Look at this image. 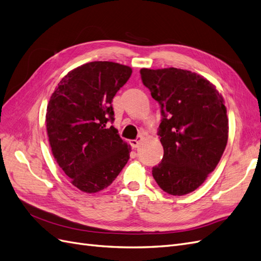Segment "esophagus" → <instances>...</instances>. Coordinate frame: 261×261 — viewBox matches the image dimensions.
Wrapping results in <instances>:
<instances>
[{
  "mask_svg": "<svg viewBox=\"0 0 261 261\" xmlns=\"http://www.w3.org/2000/svg\"><path fill=\"white\" fill-rule=\"evenodd\" d=\"M140 141H141V139H140V138H138V139L130 140L129 143H130V145H132V147H133L134 149H136V148H138V147H139V145H140Z\"/></svg>",
  "mask_w": 261,
  "mask_h": 261,
  "instance_id": "esophagus-1",
  "label": "esophagus"
}]
</instances>
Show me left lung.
<instances>
[{"label":"left lung","mask_w":261,"mask_h":261,"mask_svg":"<svg viewBox=\"0 0 261 261\" xmlns=\"http://www.w3.org/2000/svg\"><path fill=\"white\" fill-rule=\"evenodd\" d=\"M141 81L161 106L164 154L152 168L165 193L183 196L198 188L216 169L228 137L226 108L216 86L191 70L140 69Z\"/></svg>","instance_id":"1"}]
</instances>
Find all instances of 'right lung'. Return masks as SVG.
Instances as JSON below:
<instances>
[{
  "mask_svg": "<svg viewBox=\"0 0 261 261\" xmlns=\"http://www.w3.org/2000/svg\"><path fill=\"white\" fill-rule=\"evenodd\" d=\"M132 73L114 62L86 63L63 77L50 98L45 123L52 154L84 193L111 185L129 159L130 146L107 123L113 122L112 100Z\"/></svg>",
  "mask_w": 261,
  "mask_h": 261,
  "instance_id": "right-lung-1",
  "label": "right lung"
}]
</instances>
